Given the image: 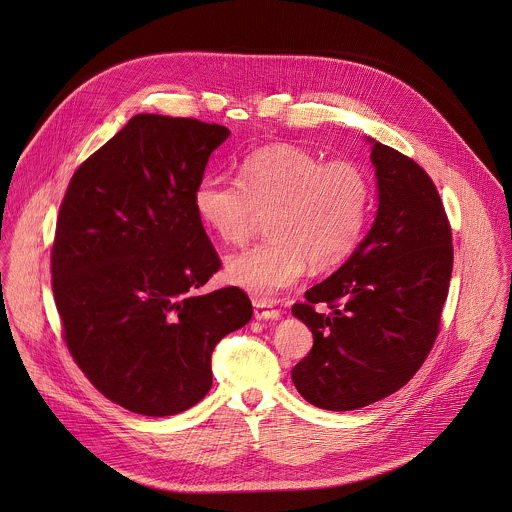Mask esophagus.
I'll list each match as a JSON object with an SVG mask.
<instances>
[{
  "label": "esophagus",
  "mask_w": 512,
  "mask_h": 512,
  "mask_svg": "<svg viewBox=\"0 0 512 512\" xmlns=\"http://www.w3.org/2000/svg\"><path fill=\"white\" fill-rule=\"evenodd\" d=\"M253 307H255V319L257 321H277L279 315H281L277 309H273V305L269 301L255 299Z\"/></svg>",
  "instance_id": "1"
}]
</instances>
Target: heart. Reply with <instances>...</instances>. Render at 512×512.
Returning <instances> with one entry per match:
<instances>
[{
  "label": "heart",
  "mask_w": 512,
  "mask_h": 512,
  "mask_svg": "<svg viewBox=\"0 0 512 512\" xmlns=\"http://www.w3.org/2000/svg\"><path fill=\"white\" fill-rule=\"evenodd\" d=\"M193 205L223 243H241L257 211H269L271 235L225 263L229 283L269 299L295 285L309 263L331 269L355 251L369 217L371 183L353 161L323 163L303 147L267 145L239 163V179L205 175Z\"/></svg>",
  "instance_id": "obj_1"
}]
</instances>
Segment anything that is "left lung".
<instances>
[{"instance_id":"8db88e82","label":"left lung","mask_w":512,"mask_h":512,"mask_svg":"<svg viewBox=\"0 0 512 512\" xmlns=\"http://www.w3.org/2000/svg\"><path fill=\"white\" fill-rule=\"evenodd\" d=\"M367 143L375 221L351 257L293 307L313 333V349L291 379L325 411L367 407L411 381L437 339L453 273L451 227L435 183L397 149Z\"/></svg>"}]
</instances>
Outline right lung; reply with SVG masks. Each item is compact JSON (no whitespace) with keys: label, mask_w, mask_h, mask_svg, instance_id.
Masks as SVG:
<instances>
[{"label":"right lung","mask_w":512,"mask_h":512,"mask_svg":"<svg viewBox=\"0 0 512 512\" xmlns=\"http://www.w3.org/2000/svg\"><path fill=\"white\" fill-rule=\"evenodd\" d=\"M223 125L139 113L73 173L51 277L63 337L109 401L169 417L211 389V353L251 321L237 287L199 295L221 261L193 195Z\"/></svg>","instance_id":"1"}]
</instances>
